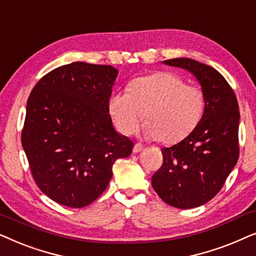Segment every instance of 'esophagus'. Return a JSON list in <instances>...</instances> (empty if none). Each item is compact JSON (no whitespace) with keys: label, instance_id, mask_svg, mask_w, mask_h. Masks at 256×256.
<instances>
[{"label":"esophagus","instance_id":"esophagus-1","mask_svg":"<svg viewBox=\"0 0 256 256\" xmlns=\"http://www.w3.org/2000/svg\"><path fill=\"white\" fill-rule=\"evenodd\" d=\"M142 150H144V145L140 144V142H137V144H134V153H138V152L142 151Z\"/></svg>","mask_w":256,"mask_h":256}]
</instances>
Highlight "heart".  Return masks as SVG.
I'll return each mask as SVG.
<instances>
[{"label":"heart","instance_id":"heart-1","mask_svg":"<svg viewBox=\"0 0 256 256\" xmlns=\"http://www.w3.org/2000/svg\"><path fill=\"white\" fill-rule=\"evenodd\" d=\"M205 94L196 85L185 84L171 72L136 78L128 90L118 91L108 100V111L122 134L136 131L144 117L145 137L174 144L196 128L205 111Z\"/></svg>","mask_w":256,"mask_h":256}]
</instances>
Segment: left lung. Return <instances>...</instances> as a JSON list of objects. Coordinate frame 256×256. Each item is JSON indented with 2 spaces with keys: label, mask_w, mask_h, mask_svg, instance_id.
<instances>
[{
  "label": "left lung",
  "mask_w": 256,
  "mask_h": 256,
  "mask_svg": "<svg viewBox=\"0 0 256 256\" xmlns=\"http://www.w3.org/2000/svg\"><path fill=\"white\" fill-rule=\"evenodd\" d=\"M194 74L205 94V111L187 137L162 148V165L152 176L156 194L176 208L208 202L222 188L239 159L240 112L236 96L222 74L190 58L164 60Z\"/></svg>",
  "instance_id": "1"
}]
</instances>
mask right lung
<instances>
[{
    "label": "right lung",
    "mask_w": 256,
    "mask_h": 256,
    "mask_svg": "<svg viewBox=\"0 0 256 256\" xmlns=\"http://www.w3.org/2000/svg\"><path fill=\"white\" fill-rule=\"evenodd\" d=\"M118 70L74 62L40 78L26 103L22 146L32 178L51 200L72 208L94 202L112 178V165L131 154L108 114Z\"/></svg>",
    "instance_id": "add662e5"
}]
</instances>
